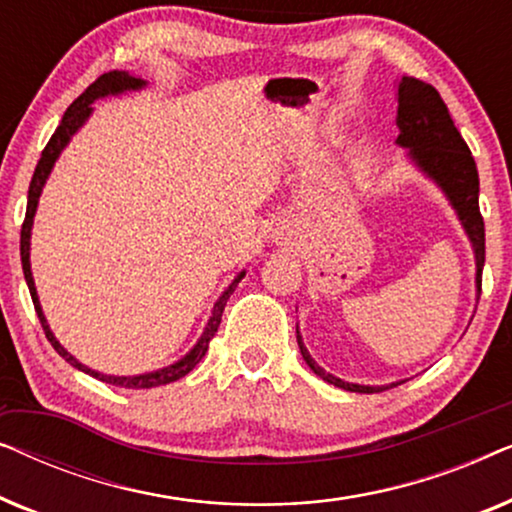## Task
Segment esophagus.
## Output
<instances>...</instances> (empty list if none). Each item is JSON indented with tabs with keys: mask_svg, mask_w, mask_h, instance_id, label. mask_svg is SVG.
Returning a JSON list of instances; mask_svg holds the SVG:
<instances>
[{
	"mask_svg": "<svg viewBox=\"0 0 512 512\" xmlns=\"http://www.w3.org/2000/svg\"><path fill=\"white\" fill-rule=\"evenodd\" d=\"M270 237L275 244H282V247H286V244H291V240H293V228L289 226V223H279V226L270 230Z\"/></svg>",
	"mask_w": 512,
	"mask_h": 512,
	"instance_id": "34e87169",
	"label": "esophagus"
}]
</instances>
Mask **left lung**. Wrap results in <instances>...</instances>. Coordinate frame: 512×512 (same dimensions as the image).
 <instances>
[{"instance_id":"1","label":"left lung","mask_w":512,"mask_h":512,"mask_svg":"<svg viewBox=\"0 0 512 512\" xmlns=\"http://www.w3.org/2000/svg\"><path fill=\"white\" fill-rule=\"evenodd\" d=\"M398 100V137L396 144L408 151L410 163L424 177H429L440 191L445 193L447 202H450L454 214L466 230L468 240H471L473 256H475V291H482V265H485V221L480 216L478 193H480V179L478 167L471 156L464 137L454 128V121L447 111L443 97L438 90L429 86V83L412 79V76H403L398 81L396 90ZM296 338L300 354L307 366L312 368L314 375L321 380L340 387L345 391H356V394H377V391L391 389L401 382L380 384V387H370V384H354L345 382L340 377L326 373L317 361L312 359L307 347L303 345V335H300L296 326Z\"/></svg>"}]
</instances>
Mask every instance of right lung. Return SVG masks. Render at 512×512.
<instances>
[{
	"instance_id": "right-lung-1",
	"label": "right lung",
	"mask_w": 512,
	"mask_h": 512,
	"mask_svg": "<svg viewBox=\"0 0 512 512\" xmlns=\"http://www.w3.org/2000/svg\"><path fill=\"white\" fill-rule=\"evenodd\" d=\"M146 86L144 79H139V76H132L128 72H114L109 74H102L100 79L95 83H90L86 88V93L76 97V100L69 104V109L65 111V116H62V121L58 125V130L53 132V137L48 139L46 149L41 151V158L37 163V170H34V177L30 181V191H27V212H25V221H23V230H20V261H23V272H25V282L30 286V296H32V303H34V310H37V317L41 321V326H44V333L48 342H51L55 352H58L62 359L67 363H72L74 368L83 370V373L97 377V380L107 382V384H116V387H125V389H151V387H160V384H170V382H177L179 377H184L191 373V370L198 366L202 356L209 349V340L214 338V333L219 331V324H221V314H223V307H226L228 298L233 296L235 286L242 282L244 277V270L237 275L233 282L228 284V289L221 293L219 300H216L214 307H212V314H209L207 324H205V331L195 342L191 352L186 356H181L179 361H174L172 366L167 368H160V370H153V373H144V375H132V377H121V375H104V373H97V370L83 366L81 361H76L72 354L67 352L65 347L60 345L58 338H55L51 326H48V321L44 317V310H41V303H39V296H37V286H34V277H32V265H30V240H32V226H34V214H37V205H39V195L44 191L48 177H51V170L55 165V160L60 158V153L65 151V146L69 144V139H72L76 132H79L86 121L93 114V102L95 100H102V97H109V95H123L128 93V90H142Z\"/></svg>"
}]
</instances>
